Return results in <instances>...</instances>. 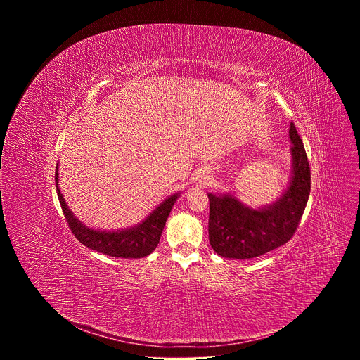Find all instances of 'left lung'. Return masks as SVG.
<instances>
[{
    "instance_id": "obj_1",
    "label": "left lung",
    "mask_w": 360,
    "mask_h": 360,
    "mask_svg": "<svg viewBox=\"0 0 360 360\" xmlns=\"http://www.w3.org/2000/svg\"><path fill=\"white\" fill-rule=\"evenodd\" d=\"M293 175L286 192L272 205L252 210L231 195L210 193V242L233 259H250L285 245L296 232L311 193V168L303 142L290 122Z\"/></svg>"
}]
</instances>
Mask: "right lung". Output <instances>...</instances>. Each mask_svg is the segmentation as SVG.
I'll use <instances>...</instances> for the list:
<instances>
[{"instance_id":"right-lung-1","label":"right lung","mask_w":360,"mask_h":360,"mask_svg":"<svg viewBox=\"0 0 360 360\" xmlns=\"http://www.w3.org/2000/svg\"><path fill=\"white\" fill-rule=\"evenodd\" d=\"M56 182L63 212L74 236L82 245L96 252L112 256V258H143V256H148L158 246L169 212L174 207L175 200L178 199V193L169 196L155 211L148 215L143 222L131 229L117 232H102L89 229L88 226L82 225L68 210L63 193L58 188V167L56 174Z\"/></svg>"}]
</instances>
